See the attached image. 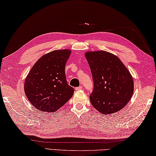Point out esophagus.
<instances>
[{"mask_svg":"<svg viewBox=\"0 0 156 156\" xmlns=\"http://www.w3.org/2000/svg\"><path fill=\"white\" fill-rule=\"evenodd\" d=\"M81 89H82V86H79V87H75V90H81Z\"/></svg>","mask_w":156,"mask_h":156,"instance_id":"esophagus-1","label":"esophagus"}]
</instances>
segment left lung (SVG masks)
<instances>
[{"mask_svg":"<svg viewBox=\"0 0 156 156\" xmlns=\"http://www.w3.org/2000/svg\"><path fill=\"white\" fill-rule=\"evenodd\" d=\"M85 55L94 81V90L90 96L92 106L106 115L121 110L134 92L133 79L129 70L111 53L87 51Z\"/></svg>","mask_w":156,"mask_h":156,"instance_id":"left-lung-1","label":"left lung"}]
</instances>
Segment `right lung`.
<instances>
[{"label": "right lung", "instance_id": "right-lung-1", "mask_svg": "<svg viewBox=\"0 0 156 156\" xmlns=\"http://www.w3.org/2000/svg\"><path fill=\"white\" fill-rule=\"evenodd\" d=\"M69 49L54 50L38 60L26 78L24 91L28 101L43 112H54L69 101L74 89L66 79L65 65Z\"/></svg>", "mask_w": 156, "mask_h": 156}]
</instances>
